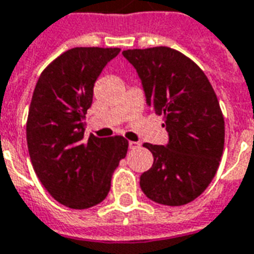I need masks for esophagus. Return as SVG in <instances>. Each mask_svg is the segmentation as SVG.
I'll return each mask as SVG.
<instances>
[{
	"label": "esophagus",
	"mask_w": 254,
	"mask_h": 254,
	"mask_svg": "<svg viewBox=\"0 0 254 254\" xmlns=\"http://www.w3.org/2000/svg\"><path fill=\"white\" fill-rule=\"evenodd\" d=\"M139 146H140L139 142H134V140H129V142H128L129 149H138Z\"/></svg>",
	"instance_id": "1"
}]
</instances>
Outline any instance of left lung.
Here are the masks:
<instances>
[{"label":"left lung","instance_id":"1","mask_svg":"<svg viewBox=\"0 0 254 254\" xmlns=\"http://www.w3.org/2000/svg\"><path fill=\"white\" fill-rule=\"evenodd\" d=\"M123 55L169 134L166 146L143 145L154 162L140 176V188L155 203L187 204L210 186L223 153L225 120L215 92L203 70L177 50L135 49Z\"/></svg>","mask_w":254,"mask_h":254}]
</instances>
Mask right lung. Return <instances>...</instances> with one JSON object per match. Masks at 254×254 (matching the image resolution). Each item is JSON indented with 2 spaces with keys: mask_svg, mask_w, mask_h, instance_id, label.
Returning a JSON list of instances; mask_svg holds the SVG:
<instances>
[{
  "mask_svg": "<svg viewBox=\"0 0 254 254\" xmlns=\"http://www.w3.org/2000/svg\"><path fill=\"white\" fill-rule=\"evenodd\" d=\"M120 49L75 47L44 68L35 86L27 120L33 170L61 204L84 210L104 200L119 161L128 150L123 136L84 138L93 86Z\"/></svg>",
  "mask_w": 254,
  "mask_h": 254,
  "instance_id": "right-lung-1",
  "label": "right lung"
}]
</instances>
